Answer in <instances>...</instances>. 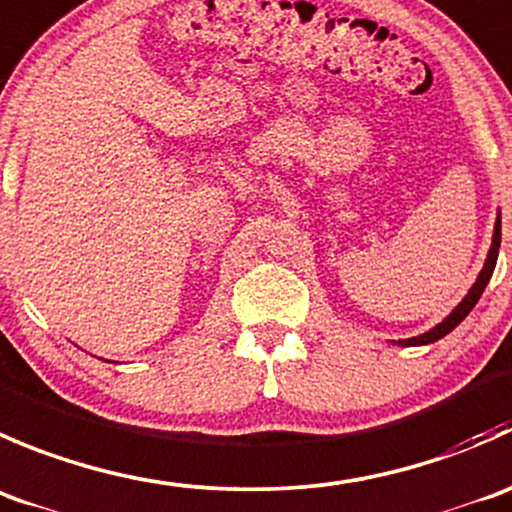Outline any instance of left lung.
<instances>
[{
  "label": "left lung",
  "mask_w": 512,
  "mask_h": 512,
  "mask_svg": "<svg viewBox=\"0 0 512 512\" xmlns=\"http://www.w3.org/2000/svg\"><path fill=\"white\" fill-rule=\"evenodd\" d=\"M498 249H500V211H498V219H495V226H493V241H490V249H488V258H485L483 268H480L478 278H475L473 286L468 288V293L463 296V301L458 303V306L453 308V311L448 313V316L443 318L440 323H435L433 328L426 333H421V336H413V338H401V341H396L398 346L408 348V346H428V343H435L440 341L443 336H448L450 331H453L455 326H458L460 321H463L465 316H468L470 311H473L475 303L480 301V296H483L485 286H488L490 276H493L495 271V261H498Z\"/></svg>",
  "instance_id": "1"
}]
</instances>
